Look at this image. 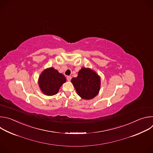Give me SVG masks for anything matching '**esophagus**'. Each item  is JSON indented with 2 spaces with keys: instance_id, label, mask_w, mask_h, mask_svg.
Returning <instances> with one entry per match:
<instances>
[{
  "instance_id": "34e87169",
  "label": "esophagus",
  "mask_w": 153,
  "mask_h": 153,
  "mask_svg": "<svg viewBox=\"0 0 153 153\" xmlns=\"http://www.w3.org/2000/svg\"><path fill=\"white\" fill-rule=\"evenodd\" d=\"M67 80H68V81H70L71 79V76H67Z\"/></svg>"
}]
</instances>
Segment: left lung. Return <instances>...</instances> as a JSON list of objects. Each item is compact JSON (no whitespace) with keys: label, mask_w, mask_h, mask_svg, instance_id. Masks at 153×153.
<instances>
[{"label":"left lung","mask_w":153,"mask_h":153,"mask_svg":"<svg viewBox=\"0 0 153 153\" xmlns=\"http://www.w3.org/2000/svg\"><path fill=\"white\" fill-rule=\"evenodd\" d=\"M71 81L77 94L83 99H92L99 93L100 77L90 68H82L78 72V76Z\"/></svg>","instance_id":"8db88e82"}]
</instances>
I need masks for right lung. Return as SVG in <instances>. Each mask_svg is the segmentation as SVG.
Listing matches in <instances>:
<instances>
[{"mask_svg":"<svg viewBox=\"0 0 153 153\" xmlns=\"http://www.w3.org/2000/svg\"><path fill=\"white\" fill-rule=\"evenodd\" d=\"M66 80L62 73L53 67H50L41 73L38 79V84L43 94L50 96L56 94Z\"/></svg>","mask_w":153,"mask_h":153,"instance_id":"add662e5","label":"right lung"}]
</instances>
